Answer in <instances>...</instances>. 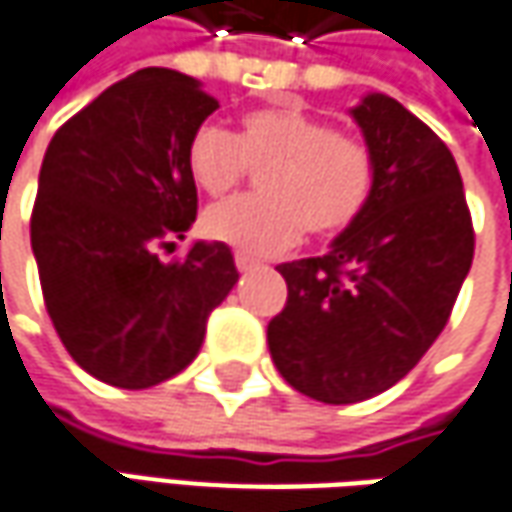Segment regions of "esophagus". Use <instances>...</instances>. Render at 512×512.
<instances>
[{
	"label": "esophagus",
	"mask_w": 512,
	"mask_h": 512,
	"mask_svg": "<svg viewBox=\"0 0 512 512\" xmlns=\"http://www.w3.org/2000/svg\"><path fill=\"white\" fill-rule=\"evenodd\" d=\"M235 266H238V272H240V274H246V272H252V269H255L257 263H255V260H252V257L235 255Z\"/></svg>",
	"instance_id": "1"
}]
</instances>
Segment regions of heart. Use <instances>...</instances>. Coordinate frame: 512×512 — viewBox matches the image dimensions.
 Returning a JSON list of instances; mask_svg holds the SVG:
<instances>
[{
  "label": "heart",
  "mask_w": 512,
  "mask_h": 512,
  "mask_svg": "<svg viewBox=\"0 0 512 512\" xmlns=\"http://www.w3.org/2000/svg\"><path fill=\"white\" fill-rule=\"evenodd\" d=\"M186 169L212 198L260 172L257 198L218 203L203 232L238 255L272 257L291 249L303 229L337 235L362 215L374 192V155L354 135L334 133L314 115L269 107L240 115L238 130L201 127L189 138Z\"/></svg>",
  "instance_id": "1"
}]
</instances>
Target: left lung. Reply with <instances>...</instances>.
I'll return each instance as SVG.
<instances>
[{"instance_id":"left-lung-1","label":"left lung","mask_w":512,"mask_h":512,"mask_svg":"<svg viewBox=\"0 0 512 512\" xmlns=\"http://www.w3.org/2000/svg\"><path fill=\"white\" fill-rule=\"evenodd\" d=\"M374 155V192L331 252L280 263L289 297L269 351L294 391L351 405L397 385L448 323L473 263L462 175L445 141L397 98L351 110Z\"/></svg>"}]
</instances>
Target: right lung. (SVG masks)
<instances>
[{"mask_svg":"<svg viewBox=\"0 0 512 512\" xmlns=\"http://www.w3.org/2000/svg\"><path fill=\"white\" fill-rule=\"evenodd\" d=\"M218 110L201 81L144 67L53 135L30 246L45 306L70 357L107 385L141 391L198 357L206 320L238 283L226 243L184 240L198 215L189 138Z\"/></svg>","mask_w":512,"mask_h":512,"instance_id":"add662e5","label":"right lung"}]
</instances>
